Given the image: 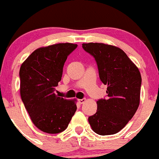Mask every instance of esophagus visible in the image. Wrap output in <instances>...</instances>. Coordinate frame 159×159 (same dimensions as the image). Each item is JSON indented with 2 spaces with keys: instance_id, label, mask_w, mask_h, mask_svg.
<instances>
[{
  "instance_id": "esophagus-1",
  "label": "esophagus",
  "mask_w": 159,
  "mask_h": 159,
  "mask_svg": "<svg viewBox=\"0 0 159 159\" xmlns=\"http://www.w3.org/2000/svg\"><path fill=\"white\" fill-rule=\"evenodd\" d=\"M85 101H86V98H82V99H78V102H79L80 104H82V103H84V102H85Z\"/></svg>"
}]
</instances>
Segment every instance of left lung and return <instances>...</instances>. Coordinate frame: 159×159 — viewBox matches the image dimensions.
<instances>
[{"label": "left lung", "mask_w": 159, "mask_h": 159, "mask_svg": "<svg viewBox=\"0 0 159 159\" xmlns=\"http://www.w3.org/2000/svg\"><path fill=\"white\" fill-rule=\"evenodd\" d=\"M82 48L94 57L101 82L107 85V98L97 101V111L88 118L99 135L120 132L137 111L140 102L141 77L126 53L111 45L89 43Z\"/></svg>", "instance_id": "obj_1"}]
</instances>
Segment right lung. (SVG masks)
<instances>
[{
    "instance_id": "right-lung-1",
    "label": "right lung",
    "mask_w": 159,
    "mask_h": 159,
    "mask_svg": "<svg viewBox=\"0 0 159 159\" xmlns=\"http://www.w3.org/2000/svg\"><path fill=\"white\" fill-rule=\"evenodd\" d=\"M77 45L69 43L40 48L21 65L20 93L34 125L47 133H59L67 129L77 110L75 101L55 94L69 55Z\"/></svg>"
}]
</instances>
